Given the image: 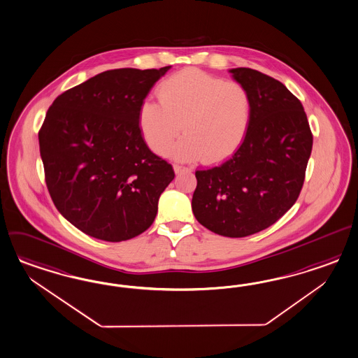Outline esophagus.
<instances>
[{"label":"esophagus","mask_w":358,"mask_h":358,"mask_svg":"<svg viewBox=\"0 0 358 358\" xmlns=\"http://www.w3.org/2000/svg\"><path fill=\"white\" fill-rule=\"evenodd\" d=\"M173 169L174 172H176V173L177 174L181 173V172H185V171H186V172H187V171H190V168H185V166H181V165H178V164H174Z\"/></svg>","instance_id":"esophagus-1"}]
</instances>
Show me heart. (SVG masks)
Masks as SVG:
<instances>
[{"instance_id": "b5f03b06", "label": "heart", "mask_w": 358, "mask_h": 358, "mask_svg": "<svg viewBox=\"0 0 358 358\" xmlns=\"http://www.w3.org/2000/svg\"><path fill=\"white\" fill-rule=\"evenodd\" d=\"M160 102L144 101L139 126L152 151L168 152L176 160L217 163L238 150L252 118V99L241 84L224 81L196 69H185L159 87Z\"/></svg>"}]
</instances>
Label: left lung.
I'll return each instance as SVG.
<instances>
[{"label":"left lung","instance_id":"obj_1","mask_svg":"<svg viewBox=\"0 0 358 358\" xmlns=\"http://www.w3.org/2000/svg\"><path fill=\"white\" fill-rule=\"evenodd\" d=\"M229 73L250 93V129L227 162L195 172L192 208L207 229L244 238L271 227L298 199L313 134L301 101L282 83L250 68Z\"/></svg>","mask_w":358,"mask_h":358}]
</instances>
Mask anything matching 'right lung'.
Here are the masks:
<instances>
[{
    "mask_svg": "<svg viewBox=\"0 0 358 358\" xmlns=\"http://www.w3.org/2000/svg\"><path fill=\"white\" fill-rule=\"evenodd\" d=\"M160 69L102 72L56 98L39 131L55 206L92 238L123 241L151 226L173 181L171 164L147 147L139 108Z\"/></svg>",
    "mask_w": 358,
    "mask_h": 358,
    "instance_id": "right-lung-1",
    "label": "right lung"
}]
</instances>
